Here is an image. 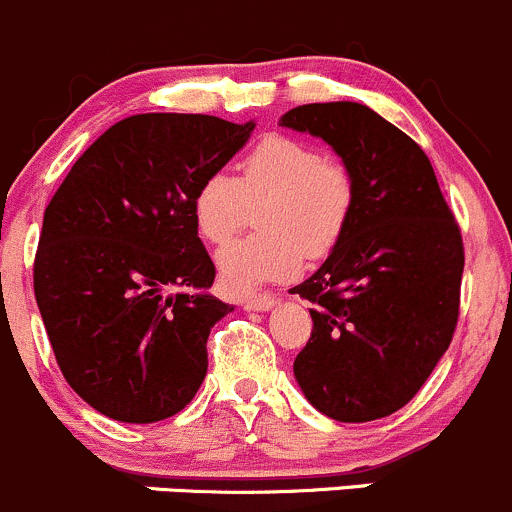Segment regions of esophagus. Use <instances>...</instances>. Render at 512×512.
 <instances>
[{"mask_svg":"<svg viewBox=\"0 0 512 512\" xmlns=\"http://www.w3.org/2000/svg\"><path fill=\"white\" fill-rule=\"evenodd\" d=\"M276 303H278L276 295H256V298L246 300L244 308L254 310V313H263V310H271Z\"/></svg>","mask_w":512,"mask_h":512,"instance_id":"1","label":"esophagus"}]
</instances>
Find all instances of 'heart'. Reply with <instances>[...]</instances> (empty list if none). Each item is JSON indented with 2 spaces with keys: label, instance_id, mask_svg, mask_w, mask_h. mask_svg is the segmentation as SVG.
<instances>
[{
  "label": "heart",
  "instance_id": "b5f03b06",
  "mask_svg": "<svg viewBox=\"0 0 512 512\" xmlns=\"http://www.w3.org/2000/svg\"><path fill=\"white\" fill-rule=\"evenodd\" d=\"M266 199L261 229L217 254L219 278L234 295L254 293L263 283L288 281L303 271L305 254L323 258L345 234L357 202V184L342 162L328 160L313 142L268 135L241 160V175L214 170L199 182L192 217L199 234L224 244Z\"/></svg>",
  "mask_w": 512,
  "mask_h": 512
}]
</instances>
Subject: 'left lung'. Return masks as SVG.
<instances>
[{
	"label": "left lung",
	"instance_id": "obj_1",
	"mask_svg": "<svg viewBox=\"0 0 512 512\" xmlns=\"http://www.w3.org/2000/svg\"><path fill=\"white\" fill-rule=\"evenodd\" d=\"M278 125L328 142L357 184L345 234L293 288L313 335L293 362L305 399L345 424L402 409L449 350L463 244L416 142L352 100L298 105Z\"/></svg>",
	"mask_w": 512,
	"mask_h": 512
}]
</instances>
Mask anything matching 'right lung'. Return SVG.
<instances>
[{
  "label": "right lung",
  "instance_id": "1",
  "mask_svg": "<svg viewBox=\"0 0 512 512\" xmlns=\"http://www.w3.org/2000/svg\"><path fill=\"white\" fill-rule=\"evenodd\" d=\"M256 123L142 113L78 157L44 212L34 293L63 377L100 414L152 424L182 412L207 377L209 330L231 305L192 197Z\"/></svg>",
  "mask_w": 512,
  "mask_h": 512
}]
</instances>
